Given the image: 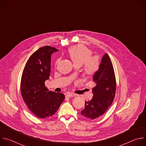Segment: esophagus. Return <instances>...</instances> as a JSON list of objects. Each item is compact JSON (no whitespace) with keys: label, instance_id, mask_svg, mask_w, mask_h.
<instances>
[{"label":"esophagus","instance_id":"1","mask_svg":"<svg viewBox=\"0 0 146 146\" xmlns=\"http://www.w3.org/2000/svg\"><path fill=\"white\" fill-rule=\"evenodd\" d=\"M74 95H75L74 94H72V93H70V92H69V93H68V94H66V97H68V98H71V97H73Z\"/></svg>","mask_w":146,"mask_h":146}]
</instances>
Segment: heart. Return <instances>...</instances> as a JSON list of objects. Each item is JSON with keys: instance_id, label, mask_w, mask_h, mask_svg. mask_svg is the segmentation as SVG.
Masks as SVG:
<instances>
[{"instance_id": "heart-1", "label": "heart", "mask_w": 146, "mask_h": 146, "mask_svg": "<svg viewBox=\"0 0 146 146\" xmlns=\"http://www.w3.org/2000/svg\"><path fill=\"white\" fill-rule=\"evenodd\" d=\"M68 54L76 66L83 65V72L87 76L92 77L99 71L100 67L99 57L92 56V51L86 46L81 44L73 46L69 48ZM58 61V59L56 64Z\"/></svg>"}]
</instances>
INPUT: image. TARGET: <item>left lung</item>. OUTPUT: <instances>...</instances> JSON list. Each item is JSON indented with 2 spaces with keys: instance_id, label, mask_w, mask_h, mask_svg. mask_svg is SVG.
<instances>
[{
  "instance_id": "1",
  "label": "left lung",
  "mask_w": 146,
  "mask_h": 146,
  "mask_svg": "<svg viewBox=\"0 0 146 146\" xmlns=\"http://www.w3.org/2000/svg\"><path fill=\"white\" fill-rule=\"evenodd\" d=\"M96 84L92 88L94 96L86 101L85 108L81 114L90 119H95L105 113L111 105L116 91V80L111 60L108 54L103 55L99 71L94 76Z\"/></svg>"
}]
</instances>
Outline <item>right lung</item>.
<instances>
[{
	"instance_id": "obj_1",
	"label": "right lung",
	"mask_w": 146,
	"mask_h": 146,
	"mask_svg": "<svg viewBox=\"0 0 146 146\" xmlns=\"http://www.w3.org/2000/svg\"><path fill=\"white\" fill-rule=\"evenodd\" d=\"M55 47L38 48L29 58L21 80V94L29 110L37 117L45 118L54 114L65 99L59 92L48 91L45 81L50 77L51 54Z\"/></svg>"
}]
</instances>
